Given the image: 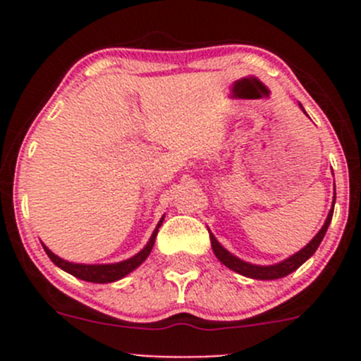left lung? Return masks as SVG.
<instances>
[{"instance_id": "8db88e82", "label": "left lung", "mask_w": 361, "mask_h": 361, "mask_svg": "<svg viewBox=\"0 0 361 361\" xmlns=\"http://www.w3.org/2000/svg\"><path fill=\"white\" fill-rule=\"evenodd\" d=\"M298 106L302 108V104H298ZM302 111H304V108H302ZM334 187H336V185H334ZM334 204H336V194H334ZM332 216H334V206H332V209L329 211V216H326L325 224H323V227L319 228L318 234H316L314 238H312L311 241H309L307 245H305L300 251L293 253L292 257L285 258V260L278 262V264L257 265V264H250V262L241 260V258L235 257V255H232L228 250H225L224 246H221L220 243L216 241V238H214V235L209 232L211 248H213L214 257H216L218 260H220L221 264L225 265V267H228V269H231V271L238 272V274L246 276V278L262 279V281L285 278V276L292 274L293 271H297V269L300 267V265L304 264L305 260H309V258H311L312 255H314V251L318 250L319 243H322L323 238H325L326 228H329L330 221H332Z\"/></svg>"}]
</instances>
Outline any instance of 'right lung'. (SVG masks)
Masks as SVG:
<instances>
[{
	"instance_id": "right-lung-1",
	"label": "right lung",
	"mask_w": 361,
	"mask_h": 361,
	"mask_svg": "<svg viewBox=\"0 0 361 361\" xmlns=\"http://www.w3.org/2000/svg\"><path fill=\"white\" fill-rule=\"evenodd\" d=\"M162 221H164V216L159 220L154 234L150 235V239H148L147 246H145L143 250L137 251L134 257L127 258V260H122V262H115V264H75V262H68V260H64V258L57 257V255L52 253V251L47 248L43 243H42V246H43V250H45V253L49 255L50 260H52L57 267L63 269L64 272H68V274H71V276H75V278L83 279V281H89V283H113V281H118V279L126 278L127 274H130L134 269H137L145 260H147L152 248H154L155 238H157L159 227L162 225Z\"/></svg>"
}]
</instances>
